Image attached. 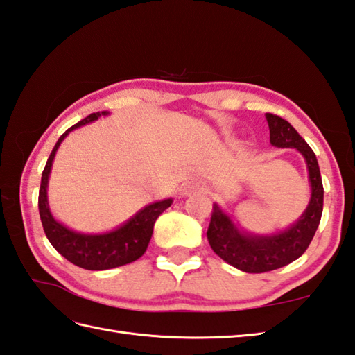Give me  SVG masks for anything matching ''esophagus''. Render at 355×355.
I'll use <instances>...</instances> for the list:
<instances>
[{
  "instance_id": "1",
  "label": "esophagus",
  "mask_w": 355,
  "mask_h": 355,
  "mask_svg": "<svg viewBox=\"0 0 355 355\" xmlns=\"http://www.w3.org/2000/svg\"><path fill=\"white\" fill-rule=\"evenodd\" d=\"M198 189H201L200 184H196V183H186L183 192H184V193H189V192H192V191H198Z\"/></svg>"
}]
</instances>
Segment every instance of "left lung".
Segmentation results:
<instances>
[{"label":"left lung","instance_id":"1","mask_svg":"<svg viewBox=\"0 0 355 355\" xmlns=\"http://www.w3.org/2000/svg\"><path fill=\"white\" fill-rule=\"evenodd\" d=\"M270 144L275 148H294L308 166L311 200L306 211L295 223L282 232L254 235L241 231L215 203L212 206L207 240L212 251L229 265L243 272L260 274L289 265L306 251L320 225L323 212V184L317 157L309 144L282 116L266 114Z\"/></svg>","mask_w":355,"mask_h":355}]
</instances>
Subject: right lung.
<instances>
[{
    "mask_svg": "<svg viewBox=\"0 0 355 355\" xmlns=\"http://www.w3.org/2000/svg\"><path fill=\"white\" fill-rule=\"evenodd\" d=\"M107 114L109 112H106V110L104 112L90 114L85 120H81L73 124L72 128H69L58 138L57 144H55V148L51 152V157L47 159L43 175H41V186L38 193L40 218L41 223H43L47 240L51 241V245L66 260L89 270L112 269L140 259L146 252V249H148L152 232H154V225L159 217V214L168 209L172 205V198L148 205L141 211H138L130 220H128L126 223L115 229V231L104 234L75 232L53 218L47 203V183L49 175H51L53 158L61 141L69 135V132L85 126L87 123L98 120V116Z\"/></svg>",
    "mask_w": 355,
    "mask_h": 355,
    "instance_id": "right-lung-1",
    "label": "right lung"
}]
</instances>
